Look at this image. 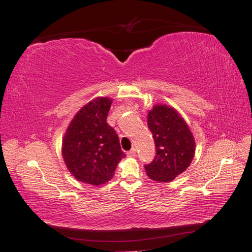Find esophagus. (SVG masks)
Segmentation results:
<instances>
[{
    "label": "esophagus",
    "mask_w": 252,
    "mask_h": 252,
    "mask_svg": "<svg viewBox=\"0 0 252 252\" xmlns=\"http://www.w3.org/2000/svg\"><path fill=\"white\" fill-rule=\"evenodd\" d=\"M128 157H134L135 156V148H131L129 151H127Z\"/></svg>",
    "instance_id": "esophagus-1"
}]
</instances>
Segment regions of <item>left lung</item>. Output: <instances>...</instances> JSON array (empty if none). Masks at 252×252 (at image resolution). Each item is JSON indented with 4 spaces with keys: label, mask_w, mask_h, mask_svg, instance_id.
Here are the masks:
<instances>
[{
    "label": "left lung",
    "mask_w": 252,
    "mask_h": 252,
    "mask_svg": "<svg viewBox=\"0 0 252 252\" xmlns=\"http://www.w3.org/2000/svg\"><path fill=\"white\" fill-rule=\"evenodd\" d=\"M157 154L145 165L148 177L157 182H170L192 162L194 138L180 113L167 105H155L147 117Z\"/></svg>",
    "instance_id": "left-lung-1"
}]
</instances>
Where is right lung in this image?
<instances>
[{"instance_id":"add662e5","label":"right lung","mask_w":252,"mask_h":252,"mask_svg":"<svg viewBox=\"0 0 252 252\" xmlns=\"http://www.w3.org/2000/svg\"><path fill=\"white\" fill-rule=\"evenodd\" d=\"M111 103L109 97L94 98L82 107L67 128L62 156L68 170L80 182L104 184L126 157L116 130L107 123Z\"/></svg>"}]
</instances>
